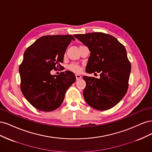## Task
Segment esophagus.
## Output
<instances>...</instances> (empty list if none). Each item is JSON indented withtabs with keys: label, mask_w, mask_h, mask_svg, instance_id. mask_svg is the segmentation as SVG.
<instances>
[{
	"label": "esophagus",
	"mask_w": 152,
	"mask_h": 152,
	"mask_svg": "<svg viewBox=\"0 0 152 152\" xmlns=\"http://www.w3.org/2000/svg\"><path fill=\"white\" fill-rule=\"evenodd\" d=\"M75 77H76V79L77 80H79V79H82V76L80 75H79V74H76Z\"/></svg>",
	"instance_id": "esophagus-1"
}]
</instances>
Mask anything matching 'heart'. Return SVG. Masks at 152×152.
Here are the masks:
<instances>
[{
    "instance_id": "b5f03b06",
    "label": "heart",
    "mask_w": 152,
    "mask_h": 152,
    "mask_svg": "<svg viewBox=\"0 0 152 152\" xmlns=\"http://www.w3.org/2000/svg\"><path fill=\"white\" fill-rule=\"evenodd\" d=\"M68 70L75 73H79L82 70L81 67L79 65H76V64H72V65L68 66Z\"/></svg>"
}]
</instances>
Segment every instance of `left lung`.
<instances>
[{
  "label": "left lung",
  "mask_w": 152,
  "mask_h": 152,
  "mask_svg": "<svg viewBox=\"0 0 152 152\" xmlns=\"http://www.w3.org/2000/svg\"><path fill=\"white\" fill-rule=\"evenodd\" d=\"M74 37L91 52L86 72L100 73L99 79L83 77L86 102L99 110L115 107L127 93L131 70L125 47L112 35L100 32Z\"/></svg>",
  "instance_id": "left-lung-1"
}]
</instances>
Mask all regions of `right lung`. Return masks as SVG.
<instances>
[{
  "mask_svg": "<svg viewBox=\"0 0 152 152\" xmlns=\"http://www.w3.org/2000/svg\"><path fill=\"white\" fill-rule=\"evenodd\" d=\"M72 40L75 39L70 35L43 36L24 53L19 68L21 90L26 100L40 111H53L60 107L67 89L76 80L70 71L50 74L53 69L61 66Z\"/></svg>",
  "mask_w": 152,
  "mask_h": 152,
  "instance_id": "right-lung-1",
  "label": "right lung"
}]
</instances>
